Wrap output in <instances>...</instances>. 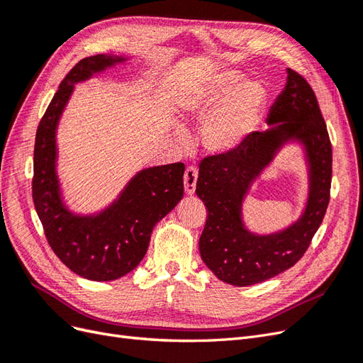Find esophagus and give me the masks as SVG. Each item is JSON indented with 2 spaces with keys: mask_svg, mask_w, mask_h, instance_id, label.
I'll use <instances>...</instances> for the list:
<instances>
[{
  "mask_svg": "<svg viewBox=\"0 0 363 363\" xmlns=\"http://www.w3.org/2000/svg\"><path fill=\"white\" fill-rule=\"evenodd\" d=\"M196 179H199V171H196V168H194V167L186 168L184 175H183L184 192H186V195H192V194L195 192Z\"/></svg>",
  "mask_w": 363,
  "mask_h": 363,
  "instance_id": "1",
  "label": "esophagus"
}]
</instances>
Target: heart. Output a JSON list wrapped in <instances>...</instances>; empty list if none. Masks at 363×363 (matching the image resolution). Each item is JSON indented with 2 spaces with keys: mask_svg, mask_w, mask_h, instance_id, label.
Returning a JSON list of instances; mask_svg holds the SVG:
<instances>
[{
  "mask_svg": "<svg viewBox=\"0 0 363 363\" xmlns=\"http://www.w3.org/2000/svg\"><path fill=\"white\" fill-rule=\"evenodd\" d=\"M267 103V91L257 82L242 83V74L223 71L184 91V115L204 118L201 140L208 152L223 155L239 147L256 128Z\"/></svg>",
  "mask_w": 363,
  "mask_h": 363,
  "instance_id": "1",
  "label": "heart"
}]
</instances>
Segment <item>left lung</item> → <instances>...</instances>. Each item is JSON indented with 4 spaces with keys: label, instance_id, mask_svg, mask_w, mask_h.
Returning a JSON list of instances; mask_svg holds the SVG:
<instances>
[{
    "label": "left lung",
    "instance_id": "left-lung-1",
    "mask_svg": "<svg viewBox=\"0 0 363 363\" xmlns=\"http://www.w3.org/2000/svg\"><path fill=\"white\" fill-rule=\"evenodd\" d=\"M269 128L252 131L235 150L200 163L196 191L207 208L200 236L206 267L224 283L251 286L289 269L306 252L330 200L332 144L316 96L303 77L288 68L284 89L269 108ZM289 143L303 147L308 199L301 218L279 233L255 234L242 206L254 182Z\"/></svg>",
    "mask_w": 363,
    "mask_h": 363
}]
</instances>
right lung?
<instances>
[{
	"instance_id": "1",
	"label": "right lung",
	"mask_w": 363,
	"mask_h": 363,
	"mask_svg": "<svg viewBox=\"0 0 363 363\" xmlns=\"http://www.w3.org/2000/svg\"><path fill=\"white\" fill-rule=\"evenodd\" d=\"M128 60L96 54L65 77L42 116L35 142L33 201L50 247L71 271L92 281H112L133 271L148 250L151 232L183 199L184 164L138 171L116 199L95 213H75L65 203L57 175V128L77 83Z\"/></svg>"
}]
</instances>
